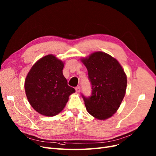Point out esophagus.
<instances>
[{
  "instance_id": "esophagus-1",
  "label": "esophagus",
  "mask_w": 156,
  "mask_h": 156,
  "mask_svg": "<svg viewBox=\"0 0 156 156\" xmlns=\"http://www.w3.org/2000/svg\"><path fill=\"white\" fill-rule=\"evenodd\" d=\"M75 91H76L77 93H79L80 91H81V87H77L75 88Z\"/></svg>"
}]
</instances>
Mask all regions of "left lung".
Instances as JSON below:
<instances>
[{
	"instance_id": "1",
	"label": "left lung",
	"mask_w": 156,
	"mask_h": 156,
	"mask_svg": "<svg viewBox=\"0 0 156 156\" xmlns=\"http://www.w3.org/2000/svg\"><path fill=\"white\" fill-rule=\"evenodd\" d=\"M92 84V96H83L87 111L103 120L111 117L120 106L126 94L127 76L116 58L102 51L82 58Z\"/></svg>"
}]
</instances>
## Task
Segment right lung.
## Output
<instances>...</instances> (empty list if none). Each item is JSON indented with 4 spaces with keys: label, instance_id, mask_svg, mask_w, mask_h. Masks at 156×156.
<instances>
[{
    "label": "right lung",
    "instance_id": "obj_1",
    "mask_svg": "<svg viewBox=\"0 0 156 156\" xmlns=\"http://www.w3.org/2000/svg\"><path fill=\"white\" fill-rule=\"evenodd\" d=\"M64 62L53 55L39 59L32 66L25 81L27 100L41 115L54 116L66 105L69 96L75 92L68 85L62 69Z\"/></svg>",
    "mask_w": 156,
    "mask_h": 156
}]
</instances>
